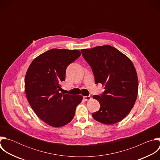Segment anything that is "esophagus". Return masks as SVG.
I'll return each instance as SVG.
<instances>
[{
  "label": "esophagus",
  "instance_id": "34e87169",
  "mask_svg": "<svg viewBox=\"0 0 160 160\" xmlns=\"http://www.w3.org/2000/svg\"><path fill=\"white\" fill-rule=\"evenodd\" d=\"M83 99L86 101H88V100H90V99H91V97L90 96H83Z\"/></svg>",
  "mask_w": 160,
  "mask_h": 160
}]
</instances>
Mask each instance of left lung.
Instances as JSON below:
<instances>
[{"label": "left lung", "instance_id": "8db88e82", "mask_svg": "<svg viewBox=\"0 0 160 160\" xmlns=\"http://www.w3.org/2000/svg\"><path fill=\"white\" fill-rule=\"evenodd\" d=\"M81 52L92 68L95 83L105 86L102 94L93 96L100 109L92 117L106 125L120 122L133 107L138 94V75L132 62L108 45L82 49Z\"/></svg>", "mask_w": 160, "mask_h": 160}]
</instances>
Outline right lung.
Instances as JSON below:
<instances>
[{
  "instance_id": "obj_1",
  "label": "right lung",
  "mask_w": 160,
  "mask_h": 160,
  "mask_svg": "<svg viewBox=\"0 0 160 160\" xmlns=\"http://www.w3.org/2000/svg\"><path fill=\"white\" fill-rule=\"evenodd\" d=\"M81 53L78 50L52 49L40 54L30 64L25 79L28 101L44 122L60 127L73 118L83 98L61 92L68 66Z\"/></svg>"
}]
</instances>
